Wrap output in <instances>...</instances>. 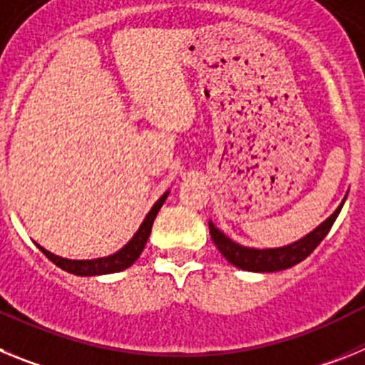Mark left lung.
<instances>
[{"mask_svg":"<svg viewBox=\"0 0 365 365\" xmlns=\"http://www.w3.org/2000/svg\"><path fill=\"white\" fill-rule=\"evenodd\" d=\"M344 201H346V199H344ZM341 206H344V202L338 206L331 217L325 219L320 227L316 228V230H312L309 235H305L303 240L282 248H265V250H257V248L241 247V245L228 240L227 235L222 234V232H219L212 222H208V228H210L212 240H214L215 247L219 248V252L227 257L234 267H237V269L241 270H248V272H278V270L291 269V267L298 265L299 261H303L307 256H311L312 250H314V248L324 241L325 235L329 234V230L333 227V222L336 221L338 214H340Z\"/></svg>","mask_w":365,"mask_h":365,"instance_id":"left-lung-1","label":"left lung"}]
</instances>
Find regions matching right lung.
Returning a JSON list of instances; mask_svg holds the SVG:
<instances>
[{"label":"right lung","mask_w":365,"mask_h":365,"mask_svg":"<svg viewBox=\"0 0 365 365\" xmlns=\"http://www.w3.org/2000/svg\"><path fill=\"white\" fill-rule=\"evenodd\" d=\"M168 197V192L164 193L163 197L159 201L155 202L153 208L150 210V214L146 215V219L143 221L140 228L137 230V234L133 235V240L130 243L125 245L124 248H120L117 254H113V256L108 257H100V259H86V261H74V259H66V257H60V256H54V254L47 252L45 248L40 247L41 252L45 256L49 257L53 261L54 265H58L60 269L67 270L71 274H76V276H98V274H113V272H120V270L128 269L131 267L137 261V257L140 256V252L144 250L146 247V241L150 237V232L151 227H153V221L159 214L160 206L164 205Z\"/></svg>","instance_id":"1"}]
</instances>
